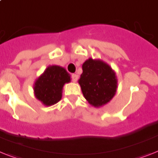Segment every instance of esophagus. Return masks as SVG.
<instances>
[{
	"instance_id": "esophagus-1",
	"label": "esophagus",
	"mask_w": 158,
	"mask_h": 158,
	"mask_svg": "<svg viewBox=\"0 0 158 158\" xmlns=\"http://www.w3.org/2000/svg\"><path fill=\"white\" fill-rule=\"evenodd\" d=\"M78 75H75V74H73V75H71V79H72L73 82H76L77 80H78Z\"/></svg>"
}]
</instances>
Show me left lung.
<instances>
[{
	"instance_id": "8db88e82",
	"label": "left lung",
	"mask_w": 158,
	"mask_h": 158,
	"mask_svg": "<svg viewBox=\"0 0 158 158\" xmlns=\"http://www.w3.org/2000/svg\"><path fill=\"white\" fill-rule=\"evenodd\" d=\"M79 83L88 103L99 107L108 103L115 95L117 79L114 71L100 60L89 58L83 64Z\"/></svg>"
}]
</instances>
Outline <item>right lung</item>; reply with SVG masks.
Returning <instances> with one entry per match:
<instances>
[{"mask_svg": "<svg viewBox=\"0 0 158 158\" xmlns=\"http://www.w3.org/2000/svg\"><path fill=\"white\" fill-rule=\"evenodd\" d=\"M70 81V76L64 68L48 66L35 83V97L47 106L54 105L61 100L63 85Z\"/></svg>", "mask_w": 158, "mask_h": 158, "instance_id": "1", "label": "right lung"}]
</instances>
